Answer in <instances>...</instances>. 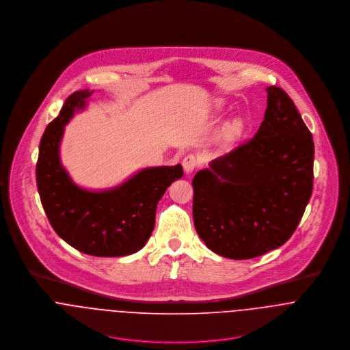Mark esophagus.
Segmentation results:
<instances>
[{
  "mask_svg": "<svg viewBox=\"0 0 350 350\" xmlns=\"http://www.w3.org/2000/svg\"><path fill=\"white\" fill-rule=\"evenodd\" d=\"M198 164H200V163H198V159H197V156L193 154V153L185 156V159H183V168H185V172H186V174L194 172V171L197 170Z\"/></svg>",
  "mask_w": 350,
  "mask_h": 350,
  "instance_id": "obj_1",
  "label": "esophagus"
}]
</instances>
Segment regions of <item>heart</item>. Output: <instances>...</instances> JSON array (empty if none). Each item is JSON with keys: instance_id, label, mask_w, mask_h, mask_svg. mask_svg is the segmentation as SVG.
I'll return each instance as SVG.
<instances>
[{"instance_id": "heart-1", "label": "heart", "mask_w": 350, "mask_h": 350, "mask_svg": "<svg viewBox=\"0 0 350 350\" xmlns=\"http://www.w3.org/2000/svg\"><path fill=\"white\" fill-rule=\"evenodd\" d=\"M240 128H241V124L239 121H234V122L229 124V126L226 128V136H229V137L234 136L236 133H239Z\"/></svg>"}]
</instances>
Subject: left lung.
Returning a JSON list of instances; mask_svg holds the SVG:
<instances>
[{
    "instance_id": "obj_1",
    "label": "left lung",
    "mask_w": 350,
    "mask_h": 350,
    "mask_svg": "<svg viewBox=\"0 0 350 350\" xmlns=\"http://www.w3.org/2000/svg\"><path fill=\"white\" fill-rule=\"evenodd\" d=\"M265 90L264 121L254 137L193 179L196 230L208 250L233 260L282 247L312 193L311 132L283 89Z\"/></svg>"
}]
</instances>
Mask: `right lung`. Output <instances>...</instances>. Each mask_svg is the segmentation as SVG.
<instances>
[{"mask_svg": "<svg viewBox=\"0 0 350 350\" xmlns=\"http://www.w3.org/2000/svg\"><path fill=\"white\" fill-rule=\"evenodd\" d=\"M92 93H72L46 128L36 164L38 190L51 226L68 245L90 256H128L148 241L157 203L183 170L180 164L150 167L106 191L78 187L60 163L59 146L64 125Z\"/></svg>", "mask_w": 350, "mask_h": 350, "instance_id": "right-lung-1", "label": "right lung"}]
</instances>
